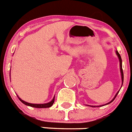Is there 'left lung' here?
I'll list each match as a JSON object with an SVG mask.
<instances>
[{
    "instance_id": "8db88e82",
    "label": "left lung",
    "mask_w": 132,
    "mask_h": 132,
    "mask_svg": "<svg viewBox=\"0 0 132 132\" xmlns=\"http://www.w3.org/2000/svg\"><path fill=\"white\" fill-rule=\"evenodd\" d=\"M116 54H117V56H118V57H119V62H120V70H121V79H122V85H123V69H122V60H121V57L120 54H119V52H117V51H116ZM121 87H122V86H121ZM119 91L117 92V94H116V96H115V97H114V98H113V100L111 101V102H109V103H108L106 104V105H108V104L111 103V102L113 101L114 99H115V98H116V97H117V94L119 93ZM92 107H93V106H92ZM94 107H95V106H94Z\"/></svg>"
}]
</instances>
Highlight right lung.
Listing matches in <instances>:
<instances>
[{
	"instance_id": "1",
	"label": "right lung",
	"mask_w": 132,
	"mask_h": 132,
	"mask_svg": "<svg viewBox=\"0 0 132 132\" xmlns=\"http://www.w3.org/2000/svg\"><path fill=\"white\" fill-rule=\"evenodd\" d=\"M19 99L23 103V104H25L26 105H28V106H30V107H35V108H48V107H50L51 106H52V105L54 104V98H55V97H54L52 101H50V103H45V104H32V103H27V102L24 101H23L22 99L19 98L18 97Z\"/></svg>"
}]
</instances>
